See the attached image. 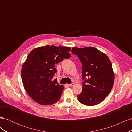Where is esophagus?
<instances>
[{"instance_id":"1","label":"esophagus","mask_w":132,"mask_h":132,"mask_svg":"<svg viewBox=\"0 0 132 132\" xmlns=\"http://www.w3.org/2000/svg\"><path fill=\"white\" fill-rule=\"evenodd\" d=\"M68 85L69 86H73L74 85V83H72V84H68Z\"/></svg>"}]
</instances>
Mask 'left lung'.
<instances>
[{
  "instance_id": "8db88e82",
  "label": "left lung",
  "mask_w": 132,
  "mask_h": 132,
  "mask_svg": "<svg viewBox=\"0 0 132 132\" xmlns=\"http://www.w3.org/2000/svg\"><path fill=\"white\" fill-rule=\"evenodd\" d=\"M71 52L82 63V79H85L81 93L77 96L78 100L84 105H96L104 100L113 86L114 74L110 60L93 47H73Z\"/></svg>"
}]
</instances>
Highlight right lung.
Here are the masks:
<instances>
[{
    "mask_svg": "<svg viewBox=\"0 0 132 132\" xmlns=\"http://www.w3.org/2000/svg\"><path fill=\"white\" fill-rule=\"evenodd\" d=\"M70 47L46 46L31 51L21 69L23 87L30 97L39 104L51 105L61 97L63 85L53 80L55 64L69 58Z\"/></svg>",
    "mask_w": 132,
    "mask_h": 132,
    "instance_id": "add662e5",
    "label": "right lung"
}]
</instances>
